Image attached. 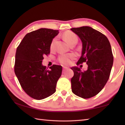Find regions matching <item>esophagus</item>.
Returning <instances> with one entry per match:
<instances>
[{"mask_svg":"<svg viewBox=\"0 0 125 125\" xmlns=\"http://www.w3.org/2000/svg\"><path fill=\"white\" fill-rule=\"evenodd\" d=\"M68 69V68L67 67H63V71H65L66 70H67Z\"/></svg>","mask_w":125,"mask_h":125,"instance_id":"esophagus-1","label":"esophagus"}]
</instances>
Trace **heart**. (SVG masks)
Returning <instances> with one entry per match:
<instances>
[{
    "label": "heart",
    "mask_w": 125,
    "mask_h": 125,
    "mask_svg": "<svg viewBox=\"0 0 125 125\" xmlns=\"http://www.w3.org/2000/svg\"><path fill=\"white\" fill-rule=\"evenodd\" d=\"M63 38L67 43L70 44L71 42L75 40H77V36L76 34L71 31H67L63 34ZM56 38L52 39L50 43V49H52L54 46ZM75 57V55L73 54H61L58 57V61L61 64L63 65H68L71 63V60H73Z\"/></svg>",
    "instance_id": "obj_1"
}]
</instances>
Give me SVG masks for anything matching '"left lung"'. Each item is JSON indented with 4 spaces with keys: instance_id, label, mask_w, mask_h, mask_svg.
Segmentation results:
<instances>
[{
    "instance_id": "1",
    "label": "left lung",
    "mask_w": 125,
    "mask_h": 125,
    "mask_svg": "<svg viewBox=\"0 0 125 125\" xmlns=\"http://www.w3.org/2000/svg\"><path fill=\"white\" fill-rule=\"evenodd\" d=\"M70 30L82 42V56L77 65L85 62L88 66L84 71L77 67L71 68L74 73L71 89L76 95L87 99L100 92L109 79L113 63L112 49L107 37L91 27Z\"/></svg>"
}]
</instances>
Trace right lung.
<instances>
[{"label":"right lung","mask_w":125,"mask_h":125,"mask_svg":"<svg viewBox=\"0 0 125 125\" xmlns=\"http://www.w3.org/2000/svg\"><path fill=\"white\" fill-rule=\"evenodd\" d=\"M58 30L40 28L27 33L17 47L14 72L22 89L29 96L41 100L54 94L62 66L52 65L47 70L42 64L50 54V43Z\"/></svg>","instance_id":"right-lung-1"}]
</instances>
